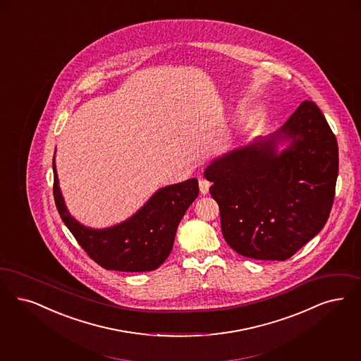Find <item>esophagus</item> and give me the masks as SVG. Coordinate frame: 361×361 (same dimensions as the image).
I'll return each mask as SVG.
<instances>
[{"mask_svg":"<svg viewBox=\"0 0 361 361\" xmlns=\"http://www.w3.org/2000/svg\"><path fill=\"white\" fill-rule=\"evenodd\" d=\"M209 187H211V183L207 181L205 178H200L199 180V188H200V192L202 195H207L209 192Z\"/></svg>","mask_w":361,"mask_h":361,"instance_id":"34e87169","label":"esophagus"}]
</instances>
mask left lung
<instances>
[{
  "instance_id": "8db88e82",
  "label": "left lung",
  "mask_w": 361,
  "mask_h": 361,
  "mask_svg": "<svg viewBox=\"0 0 361 361\" xmlns=\"http://www.w3.org/2000/svg\"><path fill=\"white\" fill-rule=\"evenodd\" d=\"M291 139L281 154L276 144ZM338 174L336 135L313 101H303L269 138L212 161L204 176L221 232L238 254L286 260L322 230Z\"/></svg>"
}]
</instances>
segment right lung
I'll return each instance as SVG.
<instances>
[{"label": "right lung", "instance_id": "obj_1", "mask_svg": "<svg viewBox=\"0 0 361 361\" xmlns=\"http://www.w3.org/2000/svg\"><path fill=\"white\" fill-rule=\"evenodd\" d=\"M54 197L59 215L87 255L106 270L141 273L159 267L173 248L174 236L189 205L199 196V183H184L161 188L144 207L126 221L103 230L82 226L66 208L55 159Z\"/></svg>", "mask_w": 361, "mask_h": 361}]
</instances>
